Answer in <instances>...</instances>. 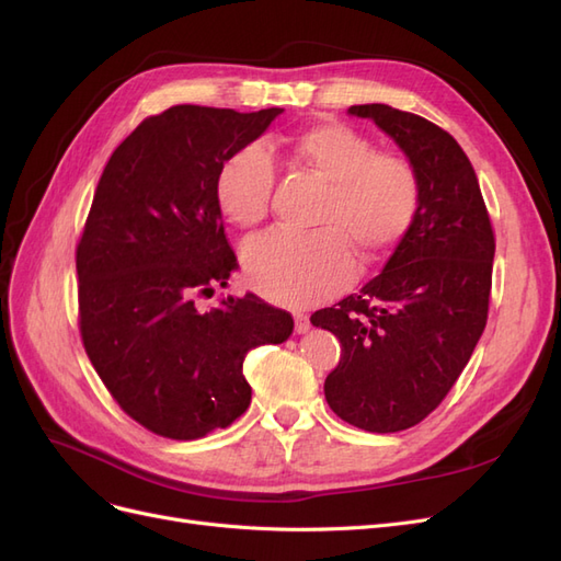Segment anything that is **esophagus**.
<instances>
[{
	"label": "esophagus",
	"mask_w": 561,
	"mask_h": 561,
	"mask_svg": "<svg viewBox=\"0 0 561 561\" xmlns=\"http://www.w3.org/2000/svg\"><path fill=\"white\" fill-rule=\"evenodd\" d=\"M311 328V320L307 313H295V332L297 334H307Z\"/></svg>",
	"instance_id": "1"
}]
</instances>
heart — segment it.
I'll use <instances>...</instances> for the list:
<instances>
[{
  "instance_id": "heart-1",
  "label": "heart",
  "mask_w": 561,
  "mask_h": 561,
  "mask_svg": "<svg viewBox=\"0 0 561 561\" xmlns=\"http://www.w3.org/2000/svg\"><path fill=\"white\" fill-rule=\"evenodd\" d=\"M293 154L330 182L313 233L271 231L245 245L248 283L283 307H311L353 278L355 254L377 262L412 229L421 182L414 165L346 124L325 122L304 130ZM276 168L262 145L236 149L219 165L215 194L236 227L252 229L268 215Z\"/></svg>"
}]
</instances>
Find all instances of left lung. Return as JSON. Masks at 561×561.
<instances>
[{"label": "left lung", "instance_id": "8db88e82", "mask_svg": "<svg viewBox=\"0 0 561 561\" xmlns=\"http://www.w3.org/2000/svg\"><path fill=\"white\" fill-rule=\"evenodd\" d=\"M410 157L421 182L412 229L358 295L311 316L342 344L330 410L355 428L398 433L447 398L486 325L496 239L466 151L428 118L353 105Z\"/></svg>", "mask_w": 561, "mask_h": 561}]
</instances>
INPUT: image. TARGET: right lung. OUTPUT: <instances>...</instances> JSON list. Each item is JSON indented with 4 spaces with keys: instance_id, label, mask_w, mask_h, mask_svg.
<instances>
[{
    "instance_id": "add662e5",
    "label": "right lung",
    "mask_w": 561,
    "mask_h": 561,
    "mask_svg": "<svg viewBox=\"0 0 561 561\" xmlns=\"http://www.w3.org/2000/svg\"><path fill=\"white\" fill-rule=\"evenodd\" d=\"M280 107L175 105L114 149L77 245L79 332L98 377L147 431L198 439L250 404L245 355L293 334V316L254 295L201 313L236 264L215 180Z\"/></svg>"
}]
</instances>
